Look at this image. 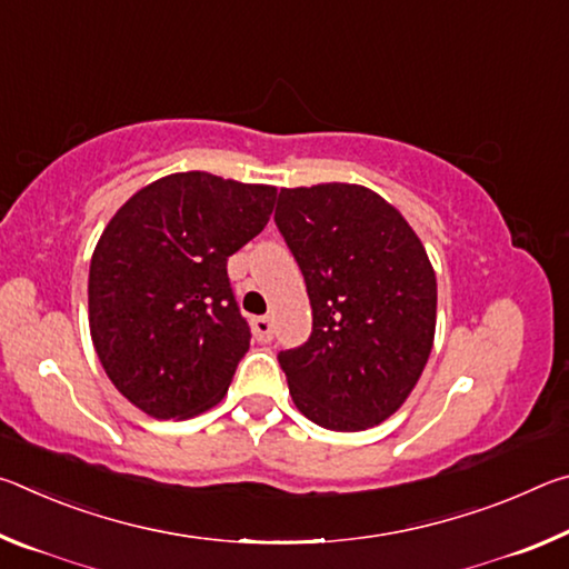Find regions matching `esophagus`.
<instances>
[{
  "label": "esophagus",
  "mask_w": 569,
  "mask_h": 569,
  "mask_svg": "<svg viewBox=\"0 0 569 569\" xmlns=\"http://www.w3.org/2000/svg\"><path fill=\"white\" fill-rule=\"evenodd\" d=\"M250 326H253V336L261 343H268L273 339V321L268 319V316H258V319H253V323Z\"/></svg>",
  "instance_id": "obj_1"
}]
</instances>
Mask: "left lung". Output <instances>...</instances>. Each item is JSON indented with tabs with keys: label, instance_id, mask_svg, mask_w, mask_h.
Wrapping results in <instances>:
<instances>
[{
	"label": "left lung",
	"instance_id": "1",
	"mask_svg": "<svg viewBox=\"0 0 569 569\" xmlns=\"http://www.w3.org/2000/svg\"><path fill=\"white\" fill-rule=\"evenodd\" d=\"M276 226L313 311L311 339L278 353L296 409L331 431L377 427L409 399L435 346L427 248L379 192L351 182L281 188Z\"/></svg>",
	"mask_w": 569,
	"mask_h": 569
}]
</instances>
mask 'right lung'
I'll use <instances>...</instances> for the list:
<instances>
[{
	"label": "right lung",
	"mask_w": 569,
	"mask_h": 569,
	"mask_svg": "<svg viewBox=\"0 0 569 569\" xmlns=\"http://www.w3.org/2000/svg\"><path fill=\"white\" fill-rule=\"evenodd\" d=\"M276 196L172 172L104 226L90 261V336L114 389L148 417L190 419L226 397L250 346L228 256L266 228Z\"/></svg>",
	"instance_id": "right-lung-1"
}]
</instances>
